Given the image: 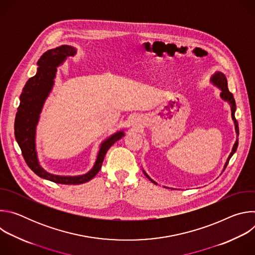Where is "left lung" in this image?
I'll list each match as a JSON object with an SVG mask.
<instances>
[{"instance_id":"8db88e82","label":"left lung","mask_w":255,"mask_h":255,"mask_svg":"<svg viewBox=\"0 0 255 255\" xmlns=\"http://www.w3.org/2000/svg\"><path fill=\"white\" fill-rule=\"evenodd\" d=\"M210 83H211L213 86L217 87L218 89H219V90L221 91V93H220V98H221L224 102H226V103L229 104V106H230V108H231V117H232V120H233V123H234V126H235V132H236V141H235V143H234V145H233L231 153L229 154V156H228V158H227V160H226V162H225V164H224V167H223V170H222V171H224V169L226 168V166H227V164H228L230 158H231V157L233 156V154L236 152V149H237V146H238L239 128H238V122H237L236 119H235L236 104H235V100H234L233 95H232V94L229 92V90H228L227 79H226V76L223 74V72H221V71H215V74H214V75L211 77V79H210ZM142 170H143V173L145 174V176H146V177L151 181V183H153V184H155V185H158V184L156 183V181H154L146 172H145L144 169H142ZM164 188H166V187H164Z\"/></svg>"}]
</instances>
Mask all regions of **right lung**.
I'll return each mask as SVG.
<instances>
[{"label": "right lung", "instance_id": "add662e5", "mask_svg": "<svg viewBox=\"0 0 255 255\" xmlns=\"http://www.w3.org/2000/svg\"><path fill=\"white\" fill-rule=\"evenodd\" d=\"M76 54L77 48L70 45H61L43 53L37 61L36 75L29 79L23 88L15 119V137L28 166L38 176L62 185H81L91 180L100 171L109 148L125 136V129H121L103 140L93 167L84 174L59 175L42 167L36 148V130L40 114L55 84L57 67L62 65L67 57Z\"/></svg>", "mask_w": 255, "mask_h": 255}]
</instances>
